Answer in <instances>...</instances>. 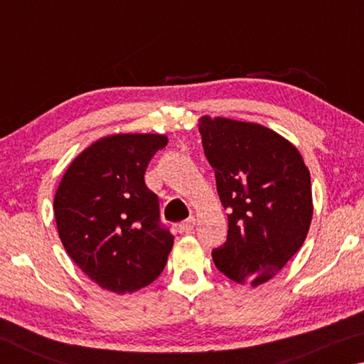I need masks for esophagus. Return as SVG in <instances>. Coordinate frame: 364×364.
<instances>
[{"label": "esophagus", "mask_w": 364, "mask_h": 364, "mask_svg": "<svg viewBox=\"0 0 364 364\" xmlns=\"http://www.w3.org/2000/svg\"><path fill=\"white\" fill-rule=\"evenodd\" d=\"M194 226H196V218L194 217H189L188 220H184L183 223L180 225V231L181 232H193L194 231Z\"/></svg>", "instance_id": "1"}]
</instances>
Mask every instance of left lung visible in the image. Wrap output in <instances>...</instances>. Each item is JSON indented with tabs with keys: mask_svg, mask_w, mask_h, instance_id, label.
Wrapping results in <instances>:
<instances>
[{
	"mask_svg": "<svg viewBox=\"0 0 364 364\" xmlns=\"http://www.w3.org/2000/svg\"><path fill=\"white\" fill-rule=\"evenodd\" d=\"M200 122L202 147L230 212L213 262L230 279L258 286L305 241L313 215L310 171L300 152L269 128L210 117Z\"/></svg>",
	"mask_w": 364,
	"mask_h": 364,
	"instance_id": "left-lung-1",
	"label": "left lung"
}]
</instances>
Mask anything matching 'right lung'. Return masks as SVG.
I'll return each instance as SVG.
<instances>
[{
	"label": "right lung",
	"instance_id": "right-lung-1",
	"mask_svg": "<svg viewBox=\"0 0 364 364\" xmlns=\"http://www.w3.org/2000/svg\"><path fill=\"white\" fill-rule=\"evenodd\" d=\"M162 134H114L73 160L54 197L67 254L97 286L134 292L159 278L173 245L160 221L159 197L144 173Z\"/></svg>",
	"mask_w": 364,
	"mask_h": 364
}]
</instances>
